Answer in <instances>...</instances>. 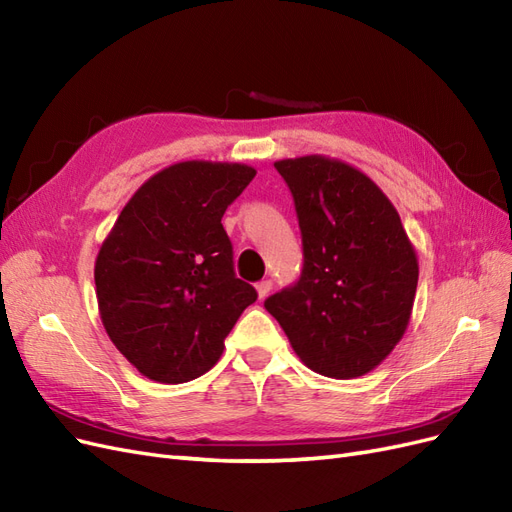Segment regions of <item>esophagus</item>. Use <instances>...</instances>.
<instances>
[{"mask_svg":"<svg viewBox=\"0 0 512 512\" xmlns=\"http://www.w3.org/2000/svg\"><path fill=\"white\" fill-rule=\"evenodd\" d=\"M271 288H273V282H271V280H262V282H258V284H256L258 299H265L267 294L271 292Z\"/></svg>","mask_w":512,"mask_h":512,"instance_id":"esophagus-1","label":"esophagus"}]
</instances>
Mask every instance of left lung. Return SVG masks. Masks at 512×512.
<instances>
[{
	"mask_svg": "<svg viewBox=\"0 0 512 512\" xmlns=\"http://www.w3.org/2000/svg\"><path fill=\"white\" fill-rule=\"evenodd\" d=\"M297 209L301 277L265 301L299 359L348 380L378 367L404 337L418 284L397 209L354 166L324 156L275 162Z\"/></svg>",
	"mask_w": 512,
	"mask_h": 512,
	"instance_id": "1",
	"label": "left lung"
}]
</instances>
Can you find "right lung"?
I'll use <instances>...</instances> for the list:
<instances>
[{"label": "right lung", "mask_w": 512, "mask_h": 512, "mask_svg": "<svg viewBox=\"0 0 512 512\" xmlns=\"http://www.w3.org/2000/svg\"><path fill=\"white\" fill-rule=\"evenodd\" d=\"M256 170L179 162L145 181L96 258V297L115 348L143 376L181 384L203 376L258 294L239 280L222 215Z\"/></svg>", "instance_id": "1"}]
</instances>
